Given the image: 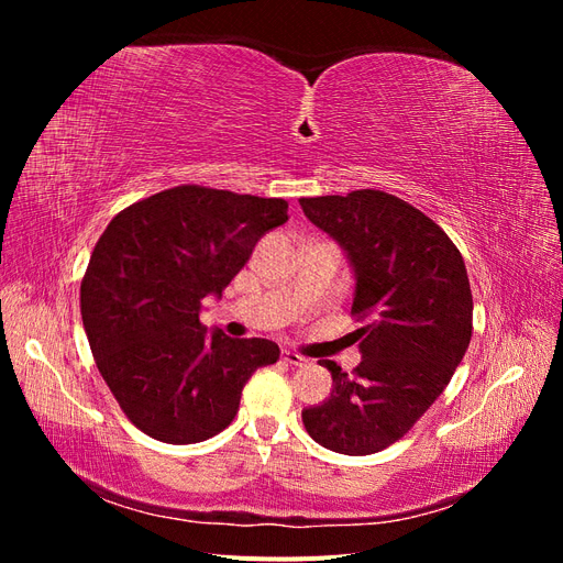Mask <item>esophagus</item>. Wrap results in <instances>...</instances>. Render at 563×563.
Wrapping results in <instances>:
<instances>
[{
  "label": "esophagus",
  "mask_w": 563,
  "mask_h": 563,
  "mask_svg": "<svg viewBox=\"0 0 563 563\" xmlns=\"http://www.w3.org/2000/svg\"><path fill=\"white\" fill-rule=\"evenodd\" d=\"M282 360H284L286 364H291V366H302V364H308V360H305L302 354L291 352V350H282Z\"/></svg>",
  "instance_id": "1"
}]
</instances>
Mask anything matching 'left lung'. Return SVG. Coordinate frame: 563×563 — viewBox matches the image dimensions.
<instances>
[{
	"label": "left lung",
	"mask_w": 563,
	"mask_h": 563,
	"mask_svg": "<svg viewBox=\"0 0 563 563\" xmlns=\"http://www.w3.org/2000/svg\"><path fill=\"white\" fill-rule=\"evenodd\" d=\"M300 207L347 251L356 291L352 317L362 364L335 362L329 401L305 408L323 449L371 455L395 444L451 383L472 338V291L451 236L411 203L383 190L308 197Z\"/></svg>",
	"instance_id": "left-lung-1"
}]
</instances>
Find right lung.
<instances>
[{"mask_svg":"<svg viewBox=\"0 0 563 563\" xmlns=\"http://www.w3.org/2000/svg\"><path fill=\"white\" fill-rule=\"evenodd\" d=\"M286 220L277 197L178 185L100 234L79 288L84 331L119 408L147 437L197 444L223 432L251 373L279 360L272 340L209 335L199 312Z\"/></svg>","mask_w":563,"mask_h":563,"instance_id":"1","label":"right lung"}]
</instances>
